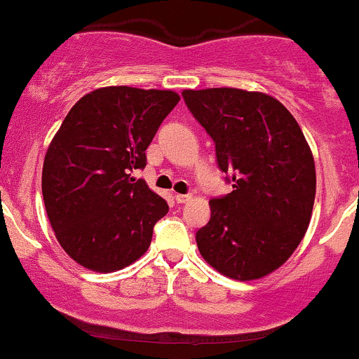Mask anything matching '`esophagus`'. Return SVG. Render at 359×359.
<instances>
[{
    "label": "esophagus",
    "instance_id": "34e87169",
    "mask_svg": "<svg viewBox=\"0 0 359 359\" xmlns=\"http://www.w3.org/2000/svg\"><path fill=\"white\" fill-rule=\"evenodd\" d=\"M175 198H176V202H178V203H184V202H188V200L191 198V195H181V194H176V195H175Z\"/></svg>",
    "mask_w": 359,
    "mask_h": 359
}]
</instances>
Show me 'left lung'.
Listing matches in <instances>:
<instances>
[{
  "label": "left lung",
  "mask_w": 359,
  "mask_h": 359,
  "mask_svg": "<svg viewBox=\"0 0 359 359\" xmlns=\"http://www.w3.org/2000/svg\"><path fill=\"white\" fill-rule=\"evenodd\" d=\"M184 102L215 144L233 191L210 200L196 231L203 260L234 280H255L286 264L313 212L317 175L294 116L264 92L217 87L183 90Z\"/></svg>",
  "instance_id": "left-lung-1"
}]
</instances>
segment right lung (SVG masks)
Returning a JSON list of instances; mask_svg holds the SVG:
<instances>
[{"mask_svg":"<svg viewBox=\"0 0 359 359\" xmlns=\"http://www.w3.org/2000/svg\"><path fill=\"white\" fill-rule=\"evenodd\" d=\"M180 101L175 90L101 87L83 95L61 123L42 165L46 212L61 248L88 271L128 267L149 250L163 196L132 176Z\"/></svg>","mask_w":359,"mask_h":359,"instance_id":"obj_1","label":"right lung"}]
</instances>
